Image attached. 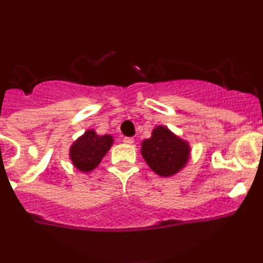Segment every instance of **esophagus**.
Segmentation results:
<instances>
[{
	"instance_id": "1",
	"label": "esophagus",
	"mask_w": 263,
	"mask_h": 263,
	"mask_svg": "<svg viewBox=\"0 0 263 263\" xmlns=\"http://www.w3.org/2000/svg\"><path fill=\"white\" fill-rule=\"evenodd\" d=\"M123 142H125V143H127V144H132L135 142V140L132 137H125V138H123Z\"/></svg>"
}]
</instances>
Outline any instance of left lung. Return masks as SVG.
<instances>
[{"label": "left lung", "mask_w": 263, "mask_h": 263, "mask_svg": "<svg viewBox=\"0 0 263 263\" xmlns=\"http://www.w3.org/2000/svg\"><path fill=\"white\" fill-rule=\"evenodd\" d=\"M142 157L149 168L161 177L176 174L188 162L189 144L164 126H157L152 137L142 142Z\"/></svg>", "instance_id": "left-lung-1"}]
</instances>
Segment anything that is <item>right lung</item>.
<instances>
[{
    "instance_id": "obj_1",
    "label": "right lung",
    "mask_w": 263,
    "mask_h": 263,
    "mask_svg": "<svg viewBox=\"0 0 263 263\" xmlns=\"http://www.w3.org/2000/svg\"><path fill=\"white\" fill-rule=\"evenodd\" d=\"M112 142L114 138L110 135L99 136L93 129H87L70 147L71 162L81 172H91L106 155Z\"/></svg>"
}]
</instances>
